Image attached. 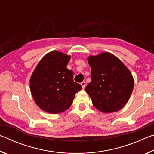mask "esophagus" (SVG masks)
I'll list each match as a JSON object with an SVG mask.
<instances>
[{"instance_id":"obj_1","label":"esophagus","mask_w":154,"mask_h":154,"mask_svg":"<svg viewBox=\"0 0 154 154\" xmlns=\"http://www.w3.org/2000/svg\"><path fill=\"white\" fill-rule=\"evenodd\" d=\"M81 85H82L83 89H84L85 87V85H86V84H85V82H82V83H81Z\"/></svg>"}]
</instances>
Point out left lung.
<instances>
[{"label":"left lung","instance_id":"1","mask_svg":"<svg viewBox=\"0 0 154 154\" xmlns=\"http://www.w3.org/2000/svg\"><path fill=\"white\" fill-rule=\"evenodd\" d=\"M91 82L85 88L93 105L104 113L120 110L134 88V78L123 62L109 52L89 56Z\"/></svg>","mask_w":154,"mask_h":154}]
</instances>
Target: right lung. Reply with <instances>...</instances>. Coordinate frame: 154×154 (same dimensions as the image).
Returning <instances> with one entry per match:
<instances>
[{
    "label": "right lung",
    "instance_id": "1",
    "mask_svg": "<svg viewBox=\"0 0 154 154\" xmlns=\"http://www.w3.org/2000/svg\"><path fill=\"white\" fill-rule=\"evenodd\" d=\"M71 56L56 50L49 52L38 62L30 79L31 94L38 107L58 114L71 106L82 85L73 82V72L66 66Z\"/></svg>",
    "mask_w": 154,
    "mask_h": 154
}]
</instances>
